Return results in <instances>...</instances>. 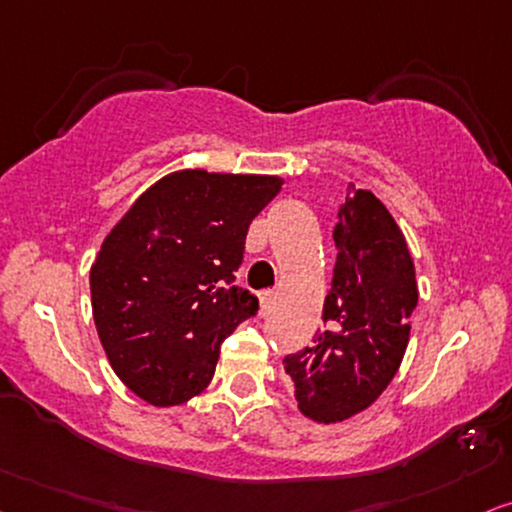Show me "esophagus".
<instances>
[{
  "label": "esophagus",
  "mask_w": 512,
  "mask_h": 512,
  "mask_svg": "<svg viewBox=\"0 0 512 512\" xmlns=\"http://www.w3.org/2000/svg\"><path fill=\"white\" fill-rule=\"evenodd\" d=\"M271 300H274V293L271 290H264L260 293V314L267 316L271 312Z\"/></svg>",
  "instance_id": "34e87169"
}]
</instances>
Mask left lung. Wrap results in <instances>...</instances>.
<instances>
[{
    "mask_svg": "<svg viewBox=\"0 0 512 512\" xmlns=\"http://www.w3.org/2000/svg\"><path fill=\"white\" fill-rule=\"evenodd\" d=\"M333 241L338 260L323 302L326 331L283 359L297 409L316 423L354 416L385 392L404 359L418 304L409 245L371 191L352 186Z\"/></svg>",
    "mask_w": 512,
    "mask_h": 512,
    "instance_id": "left-lung-1",
    "label": "left lung"
}]
</instances>
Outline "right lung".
Here are the masks:
<instances>
[{"label": "right lung", "mask_w": 512, "mask_h": 512, "mask_svg": "<svg viewBox=\"0 0 512 512\" xmlns=\"http://www.w3.org/2000/svg\"><path fill=\"white\" fill-rule=\"evenodd\" d=\"M283 179L179 170L134 200L89 271L96 333L118 378L151 406L210 385L224 338L257 314L234 286L248 226Z\"/></svg>", "instance_id": "right-lung-1"}]
</instances>
